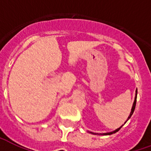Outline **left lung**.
Returning a JSON list of instances; mask_svg holds the SVG:
<instances>
[{"instance_id":"left-lung-1","label":"left lung","mask_w":151,"mask_h":151,"mask_svg":"<svg viewBox=\"0 0 151 151\" xmlns=\"http://www.w3.org/2000/svg\"><path fill=\"white\" fill-rule=\"evenodd\" d=\"M135 93H136V95H135V101H134V103H133L132 105V111H131V113H130V115H129V116H128V120H126V122L128 121L129 119H130V117L132 116V115L133 114V113H134V110H135V105H136V98H137V89H136V91H135ZM125 122V123H126ZM124 123V124H125ZM124 125V124H123ZM122 125V126H123ZM121 126V127H122ZM121 127H120L119 128H117V129H116L115 131H113V132H107V133H94V132H88L89 133H91V134H94V135H112V134H113V133H116V132H118V131L120 130V128H121Z\"/></svg>"}]
</instances>
